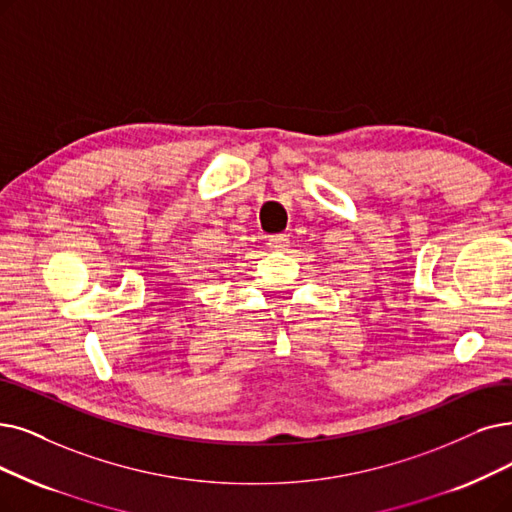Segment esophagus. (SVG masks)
<instances>
[{"instance_id":"34e87169","label":"esophagus","mask_w":512,"mask_h":512,"mask_svg":"<svg viewBox=\"0 0 512 512\" xmlns=\"http://www.w3.org/2000/svg\"><path fill=\"white\" fill-rule=\"evenodd\" d=\"M290 245V237L288 235H271L269 237V248L275 252H281Z\"/></svg>"}]
</instances>
